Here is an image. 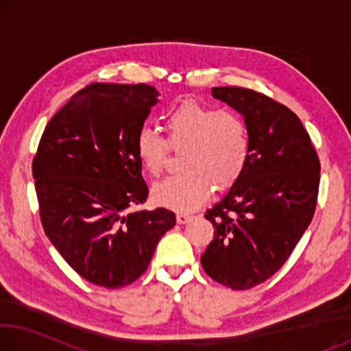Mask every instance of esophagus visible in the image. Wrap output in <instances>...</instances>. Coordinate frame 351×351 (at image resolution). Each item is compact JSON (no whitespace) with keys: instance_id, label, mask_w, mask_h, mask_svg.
<instances>
[{"instance_id":"obj_1","label":"esophagus","mask_w":351,"mask_h":351,"mask_svg":"<svg viewBox=\"0 0 351 351\" xmlns=\"http://www.w3.org/2000/svg\"><path fill=\"white\" fill-rule=\"evenodd\" d=\"M190 217L189 213H182V212H180V213H176V221H178V224H186L187 221H190Z\"/></svg>"}]
</instances>
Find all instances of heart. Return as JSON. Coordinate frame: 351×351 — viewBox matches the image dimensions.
<instances>
[{
  "label": "heart",
  "mask_w": 351,
  "mask_h": 351,
  "mask_svg": "<svg viewBox=\"0 0 351 351\" xmlns=\"http://www.w3.org/2000/svg\"><path fill=\"white\" fill-rule=\"evenodd\" d=\"M164 128L167 141L147 127L136 136V154L153 176L164 171L170 148L184 150L182 173L153 189L162 206L181 212L197 209L209 198L212 184L219 190L230 187L249 161L251 134L237 112L186 100L165 114Z\"/></svg>",
  "instance_id": "b5f03b06"
}]
</instances>
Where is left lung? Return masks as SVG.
<instances>
[{"label": "left lung", "instance_id": "left-lung-1", "mask_svg": "<svg viewBox=\"0 0 351 351\" xmlns=\"http://www.w3.org/2000/svg\"><path fill=\"white\" fill-rule=\"evenodd\" d=\"M212 96L245 117L251 153L239 180L206 212L215 230L201 265L224 287L249 289L282 268L310 226L320 162L285 105L239 86H215Z\"/></svg>", "mask_w": 351, "mask_h": 351}]
</instances>
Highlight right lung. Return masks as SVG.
I'll use <instances>...</instances> for the list:
<instances>
[{
  "label": "right lung",
  "mask_w": 351,
  "mask_h": 351,
  "mask_svg": "<svg viewBox=\"0 0 351 351\" xmlns=\"http://www.w3.org/2000/svg\"><path fill=\"white\" fill-rule=\"evenodd\" d=\"M145 83H91L41 136L32 175L43 229L77 274L97 287L133 283L148 268L171 210H136L148 197L136 136L158 102Z\"/></svg>",
  "instance_id": "obj_1"
}]
</instances>
